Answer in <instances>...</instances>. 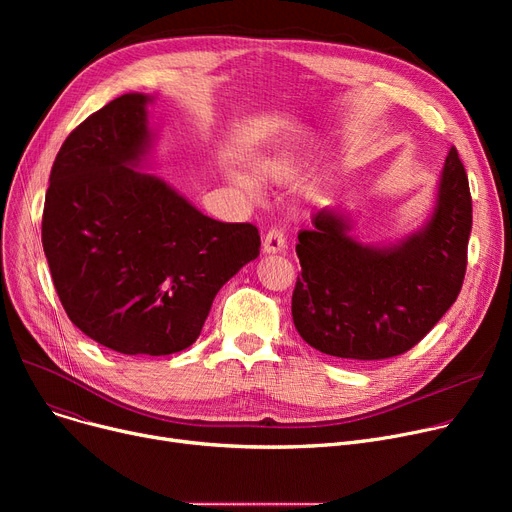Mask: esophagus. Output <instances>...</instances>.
<instances>
[{
    "instance_id": "obj_1",
    "label": "esophagus",
    "mask_w": 512,
    "mask_h": 512,
    "mask_svg": "<svg viewBox=\"0 0 512 512\" xmlns=\"http://www.w3.org/2000/svg\"><path fill=\"white\" fill-rule=\"evenodd\" d=\"M284 249H286V240H284V234H282V230H278V228H272L270 232L265 234V238H263V245H261V251H263L265 255L284 253Z\"/></svg>"
}]
</instances>
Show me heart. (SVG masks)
I'll list each match as a JSON object with an SVG mask.
<instances>
[{"instance_id": "heart-1", "label": "heart", "mask_w": 512, "mask_h": 512, "mask_svg": "<svg viewBox=\"0 0 512 512\" xmlns=\"http://www.w3.org/2000/svg\"><path fill=\"white\" fill-rule=\"evenodd\" d=\"M307 161V151L303 149H282L270 155H263L257 159L255 172L261 180L282 182L288 180L292 174H297ZM228 180L236 186L240 193L253 197L257 193V180L247 170H228Z\"/></svg>"}]
</instances>
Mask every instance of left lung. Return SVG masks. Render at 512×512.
I'll list each match as a JSON object with an SVG mask.
<instances>
[{
    "mask_svg": "<svg viewBox=\"0 0 512 512\" xmlns=\"http://www.w3.org/2000/svg\"><path fill=\"white\" fill-rule=\"evenodd\" d=\"M467 172L452 147L432 215L388 245L353 236L348 211L321 209L299 232L301 278L292 321L301 338L340 359H388L407 353L456 301L471 234Z\"/></svg>",
    "mask_w": 512,
    "mask_h": 512,
    "instance_id": "1",
    "label": "left lung"
}]
</instances>
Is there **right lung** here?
<instances>
[{"label": "right lung", "instance_id": "right-lung-1", "mask_svg": "<svg viewBox=\"0 0 512 512\" xmlns=\"http://www.w3.org/2000/svg\"><path fill=\"white\" fill-rule=\"evenodd\" d=\"M151 95L126 93L64 141L49 174L43 251L72 324L122 355L191 346L218 290L259 255L253 224L209 218L141 172Z\"/></svg>", "mask_w": 512, "mask_h": 512}]
</instances>
